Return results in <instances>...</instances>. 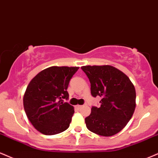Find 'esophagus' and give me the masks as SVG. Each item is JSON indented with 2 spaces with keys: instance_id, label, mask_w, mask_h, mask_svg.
Instances as JSON below:
<instances>
[{
  "instance_id": "obj_1",
  "label": "esophagus",
  "mask_w": 158,
  "mask_h": 158,
  "mask_svg": "<svg viewBox=\"0 0 158 158\" xmlns=\"http://www.w3.org/2000/svg\"><path fill=\"white\" fill-rule=\"evenodd\" d=\"M81 107H82V106H81V105H76V106H75V108L77 109H81Z\"/></svg>"
}]
</instances>
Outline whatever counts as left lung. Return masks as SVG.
<instances>
[{
  "label": "left lung",
  "instance_id": "8db88e82",
  "mask_svg": "<svg viewBox=\"0 0 158 158\" xmlns=\"http://www.w3.org/2000/svg\"><path fill=\"white\" fill-rule=\"evenodd\" d=\"M89 79L91 94L102 99L85 118L89 130L104 137L116 135L127 126L136 107V92L127 75L112 66H83Z\"/></svg>",
  "mask_w": 158,
  "mask_h": 158
}]
</instances>
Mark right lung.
Returning <instances> with one entry per match:
<instances>
[{
	"mask_svg": "<svg viewBox=\"0 0 158 158\" xmlns=\"http://www.w3.org/2000/svg\"><path fill=\"white\" fill-rule=\"evenodd\" d=\"M77 66H51L31 79L23 95V107L35 129L46 135L59 134L68 129L74 107L68 99L69 83Z\"/></svg>",
	"mask_w": 158,
	"mask_h": 158,
	"instance_id": "add662e5",
	"label": "right lung"
}]
</instances>
